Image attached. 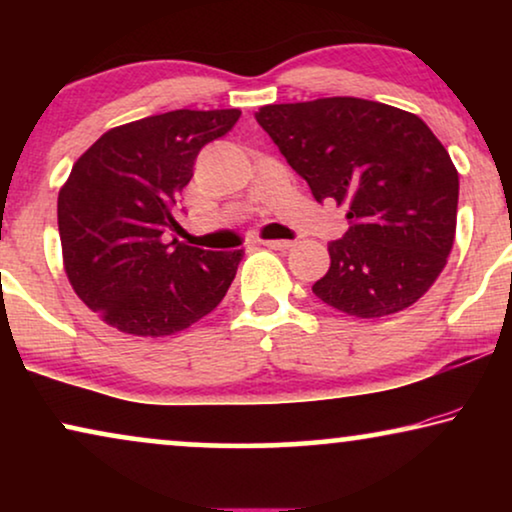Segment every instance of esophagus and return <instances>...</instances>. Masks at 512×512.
I'll use <instances>...</instances> for the list:
<instances>
[{"instance_id": "34e87169", "label": "esophagus", "mask_w": 512, "mask_h": 512, "mask_svg": "<svg viewBox=\"0 0 512 512\" xmlns=\"http://www.w3.org/2000/svg\"><path fill=\"white\" fill-rule=\"evenodd\" d=\"M261 244H263V247H270L275 251H286V249H291L296 242H293V240H263Z\"/></svg>"}]
</instances>
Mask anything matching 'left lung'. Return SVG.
Segmentation results:
<instances>
[{
    "instance_id": "left-lung-1",
    "label": "left lung",
    "mask_w": 512,
    "mask_h": 512,
    "mask_svg": "<svg viewBox=\"0 0 512 512\" xmlns=\"http://www.w3.org/2000/svg\"><path fill=\"white\" fill-rule=\"evenodd\" d=\"M256 121L314 200L349 209L314 296L361 319L417 303L450 256L459 202V174L429 125L359 97L268 104Z\"/></svg>"
}]
</instances>
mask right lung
<instances>
[{"label":"right lung","instance_id":"right-lung-1","mask_svg":"<svg viewBox=\"0 0 512 512\" xmlns=\"http://www.w3.org/2000/svg\"><path fill=\"white\" fill-rule=\"evenodd\" d=\"M242 111L177 109L121 125L76 160L58 195L62 258L76 296L118 331L160 338L221 303L242 249L188 247L177 202L200 149Z\"/></svg>","mask_w":512,"mask_h":512}]
</instances>
